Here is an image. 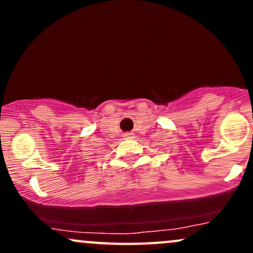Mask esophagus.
Masks as SVG:
<instances>
[{"label": "esophagus", "instance_id": "obj_1", "mask_svg": "<svg viewBox=\"0 0 253 253\" xmlns=\"http://www.w3.org/2000/svg\"><path fill=\"white\" fill-rule=\"evenodd\" d=\"M133 135H134V134H133V133H130V132L124 133V136H125V138H126V139H132Z\"/></svg>", "mask_w": 253, "mask_h": 253}]
</instances>
